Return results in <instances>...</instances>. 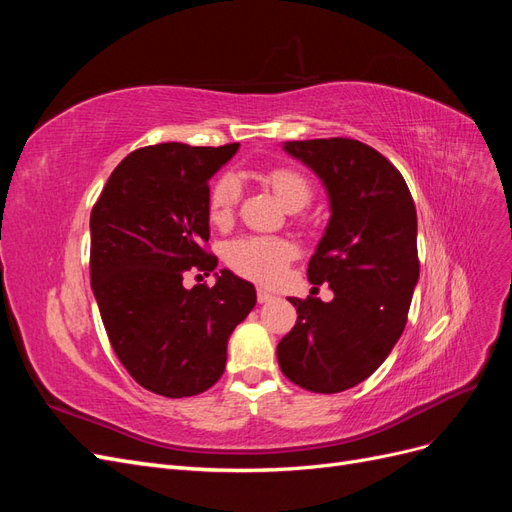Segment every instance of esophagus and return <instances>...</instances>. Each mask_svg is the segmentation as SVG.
Listing matches in <instances>:
<instances>
[{
    "instance_id": "obj_1",
    "label": "esophagus",
    "mask_w": 512,
    "mask_h": 512,
    "mask_svg": "<svg viewBox=\"0 0 512 512\" xmlns=\"http://www.w3.org/2000/svg\"><path fill=\"white\" fill-rule=\"evenodd\" d=\"M256 297H258V303H269V301L273 299V292H269V290H265V288H258Z\"/></svg>"
}]
</instances>
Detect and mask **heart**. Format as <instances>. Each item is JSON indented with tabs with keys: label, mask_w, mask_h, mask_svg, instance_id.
Returning <instances> with one entry per match:
<instances>
[{
	"label": "heart",
	"mask_w": 512,
	"mask_h": 512,
	"mask_svg": "<svg viewBox=\"0 0 512 512\" xmlns=\"http://www.w3.org/2000/svg\"><path fill=\"white\" fill-rule=\"evenodd\" d=\"M267 183L284 207L307 205L312 196V185L299 170L280 166L267 173ZM241 196V181L237 175L226 173L213 183L209 192V215L211 222L226 224L232 218ZM297 254L288 239L280 237H241L232 241L226 250V262L232 271L260 284H271L280 280L288 262Z\"/></svg>",
	"instance_id": "heart-1"
}]
</instances>
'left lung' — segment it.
Masks as SVG:
<instances>
[{
  "mask_svg": "<svg viewBox=\"0 0 512 512\" xmlns=\"http://www.w3.org/2000/svg\"><path fill=\"white\" fill-rule=\"evenodd\" d=\"M282 149L322 181L331 218L309 260V282L333 301H288L297 324L277 344L282 374L314 393L352 389L384 363L404 333L418 282L416 209L399 170L352 138L290 141Z\"/></svg>",
  "mask_w": 512,
  "mask_h": 512,
  "instance_id": "1",
  "label": "left lung"
}]
</instances>
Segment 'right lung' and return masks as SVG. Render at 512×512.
<instances>
[{"label":"right lung","instance_id":"right-lung-1","mask_svg":"<svg viewBox=\"0 0 512 512\" xmlns=\"http://www.w3.org/2000/svg\"><path fill=\"white\" fill-rule=\"evenodd\" d=\"M239 143H162L132 151L91 211V290L121 365L143 389L192 397L220 380L228 339L256 305L254 284L232 271L183 286L192 267L209 275V179Z\"/></svg>","mask_w":512,"mask_h":512}]
</instances>
